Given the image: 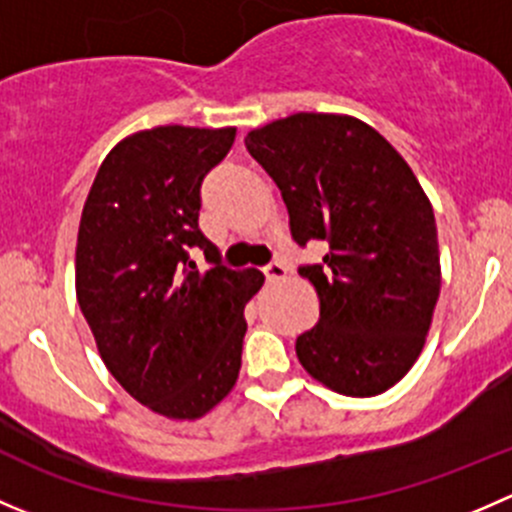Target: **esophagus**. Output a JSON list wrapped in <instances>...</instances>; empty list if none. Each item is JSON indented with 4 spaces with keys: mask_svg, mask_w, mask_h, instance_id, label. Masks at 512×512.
I'll list each match as a JSON object with an SVG mask.
<instances>
[{
    "mask_svg": "<svg viewBox=\"0 0 512 512\" xmlns=\"http://www.w3.org/2000/svg\"><path fill=\"white\" fill-rule=\"evenodd\" d=\"M262 272H265L267 282H277L287 275V265L285 262H270V265L262 267Z\"/></svg>",
    "mask_w": 512,
    "mask_h": 512,
    "instance_id": "1",
    "label": "esophagus"
}]
</instances>
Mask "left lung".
I'll return each mask as SVG.
<instances>
[{
  "instance_id": "left-lung-1",
  "label": "left lung",
  "mask_w": 512,
  "mask_h": 512,
  "mask_svg": "<svg viewBox=\"0 0 512 512\" xmlns=\"http://www.w3.org/2000/svg\"><path fill=\"white\" fill-rule=\"evenodd\" d=\"M250 156L280 188L299 247L327 242L302 265L319 322L297 359L344 396H376L414 366L441 292L433 208L414 170L381 133L334 113H294L247 133Z\"/></svg>"
}]
</instances>
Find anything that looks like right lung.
I'll use <instances>...</instances> for the list:
<instances>
[{"instance_id":"1","label":"right lung","mask_w":512,"mask_h":512,"mask_svg":"<svg viewBox=\"0 0 512 512\" xmlns=\"http://www.w3.org/2000/svg\"><path fill=\"white\" fill-rule=\"evenodd\" d=\"M235 128L160 126L98 168L76 242V297L113 379L168 418H200L240 374L260 270H230L198 227L200 185ZM200 249L209 270L200 273Z\"/></svg>"}]
</instances>
